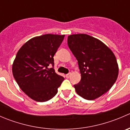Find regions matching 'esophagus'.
<instances>
[{"label": "esophagus", "mask_w": 130, "mask_h": 130, "mask_svg": "<svg viewBox=\"0 0 130 130\" xmlns=\"http://www.w3.org/2000/svg\"><path fill=\"white\" fill-rule=\"evenodd\" d=\"M70 75H71V73H67V74H66V77H67V78H70Z\"/></svg>", "instance_id": "1"}]
</instances>
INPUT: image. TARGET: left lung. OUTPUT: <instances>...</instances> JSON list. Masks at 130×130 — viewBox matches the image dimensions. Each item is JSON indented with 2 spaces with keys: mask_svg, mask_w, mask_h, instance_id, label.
I'll return each mask as SVG.
<instances>
[{
  "mask_svg": "<svg viewBox=\"0 0 130 130\" xmlns=\"http://www.w3.org/2000/svg\"><path fill=\"white\" fill-rule=\"evenodd\" d=\"M68 46L78 61L81 80L74 85L77 94L94 100L111 88L118 75L112 51L103 42L86 34L68 36Z\"/></svg>",
  "mask_w": 130,
  "mask_h": 130,
  "instance_id": "1",
  "label": "left lung"
}]
</instances>
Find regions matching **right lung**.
<instances>
[{
	"mask_svg": "<svg viewBox=\"0 0 130 130\" xmlns=\"http://www.w3.org/2000/svg\"><path fill=\"white\" fill-rule=\"evenodd\" d=\"M65 35L46 34L31 39L19 49L12 73L21 90L38 102H45L57 94L63 81L54 70V57Z\"/></svg>",
	"mask_w": 130,
	"mask_h": 130,
	"instance_id": "add662e5",
	"label": "right lung"
}]
</instances>
